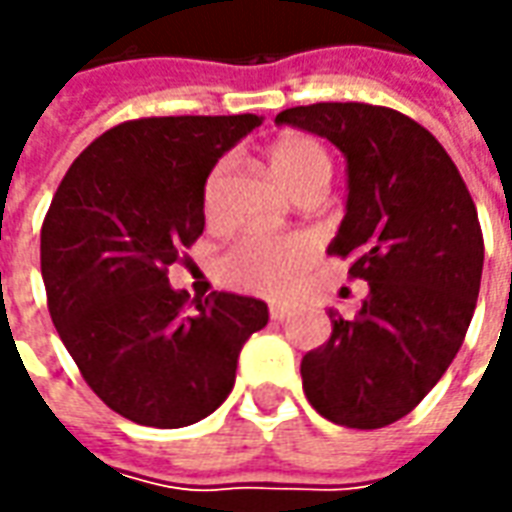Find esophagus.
Here are the masks:
<instances>
[{
    "label": "esophagus",
    "instance_id": "1",
    "mask_svg": "<svg viewBox=\"0 0 512 512\" xmlns=\"http://www.w3.org/2000/svg\"><path fill=\"white\" fill-rule=\"evenodd\" d=\"M290 312H293V307H290V304H271V307H268L271 321H285Z\"/></svg>",
    "mask_w": 512,
    "mask_h": 512
}]
</instances>
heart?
<instances>
[{"instance_id":"b5f03b06","label":"heart","mask_w":512,"mask_h":512,"mask_svg":"<svg viewBox=\"0 0 512 512\" xmlns=\"http://www.w3.org/2000/svg\"><path fill=\"white\" fill-rule=\"evenodd\" d=\"M271 169L288 189L299 191L307 183H329L332 158L318 139L307 134H282L268 147ZM227 161H219L202 183V208L208 216L216 213ZM318 241L310 233H246L219 260V274L227 285L260 296H285L301 274L315 263Z\"/></svg>"}]
</instances>
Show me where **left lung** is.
I'll use <instances>...</instances> for the list:
<instances>
[{"instance_id":"8db88e82","label":"left lung","mask_w":512,"mask_h":512,"mask_svg":"<svg viewBox=\"0 0 512 512\" xmlns=\"http://www.w3.org/2000/svg\"><path fill=\"white\" fill-rule=\"evenodd\" d=\"M279 126L326 136L348 158V213L329 255L370 296L301 359L304 395L334 425H392L436 386L472 323L483 230L461 172L428 128L389 106L310 104Z\"/></svg>"}]
</instances>
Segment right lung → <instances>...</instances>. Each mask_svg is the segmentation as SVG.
Instances as JSON below:
<instances>
[{
  "instance_id": "add662e5",
  "label": "right lung",
  "mask_w": 512,
  "mask_h": 512,
  "mask_svg": "<svg viewBox=\"0 0 512 512\" xmlns=\"http://www.w3.org/2000/svg\"><path fill=\"white\" fill-rule=\"evenodd\" d=\"M257 115L139 117L84 147L40 230V274L60 340L120 417L186 428L222 406L263 301H189L169 266L202 235V183ZM195 304V312L188 307Z\"/></svg>"
}]
</instances>
